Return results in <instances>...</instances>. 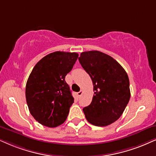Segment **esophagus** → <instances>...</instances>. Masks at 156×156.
<instances>
[{
	"instance_id": "1",
	"label": "esophagus",
	"mask_w": 156,
	"mask_h": 156,
	"mask_svg": "<svg viewBox=\"0 0 156 156\" xmlns=\"http://www.w3.org/2000/svg\"><path fill=\"white\" fill-rule=\"evenodd\" d=\"M82 94H83V91H82V90H80V91L79 92V93H77V95H78V97H79V98L81 97V96L82 95Z\"/></svg>"
}]
</instances>
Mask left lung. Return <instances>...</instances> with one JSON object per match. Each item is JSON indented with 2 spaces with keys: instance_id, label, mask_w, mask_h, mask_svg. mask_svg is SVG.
I'll return each mask as SVG.
<instances>
[{
  "instance_id": "8db88e82",
  "label": "left lung",
  "mask_w": 156,
  "mask_h": 156,
  "mask_svg": "<svg viewBox=\"0 0 156 156\" xmlns=\"http://www.w3.org/2000/svg\"><path fill=\"white\" fill-rule=\"evenodd\" d=\"M79 61L93 84V101L83 108L86 119L98 126L112 124L122 116L129 101L127 74L112 57L98 51L82 52Z\"/></svg>"
}]
</instances>
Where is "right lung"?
Returning a JSON list of instances; mask_svg holds the SVG:
<instances>
[{
  "label": "right lung",
  "instance_id": "obj_1",
  "mask_svg": "<svg viewBox=\"0 0 156 156\" xmlns=\"http://www.w3.org/2000/svg\"><path fill=\"white\" fill-rule=\"evenodd\" d=\"M79 56L76 53L56 51L45 55L32 69L26 84V100L32 116L48 127L62 124L74 98L65 76Z\"/></svg>",
  "mask_w": 156,
  "mask_h": 156
}]
</instances>
